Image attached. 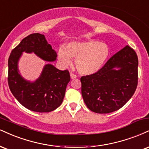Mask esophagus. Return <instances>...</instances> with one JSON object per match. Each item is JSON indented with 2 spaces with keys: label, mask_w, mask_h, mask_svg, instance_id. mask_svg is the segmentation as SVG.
<instances>
[{
  "label": "esophagus",
  "mask_w": 149,
  "mask_h": 149,
  "mask_svg": "<svg viewBox=\"0 0 149 149\" xmlns=\"http://www.w3.org/2000/svg\"><path fill=\"white\" fill-rule=\"evenodd\" d=\"M70 76H71V79H76L77 78V76L76 74H73V73H70Z\"/></svg>",
  "instance_id": "esophagus-1"
}]
</instances>
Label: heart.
I'll return each mask as SVG.
<instances>
[{
  "instance_id": "b5f03b06",
  "label": "heart",
  "mask_w": 149,
  "mask_h": 149,
  "mask_svg": "<svg viewBox=\"0 0 149 149\" xmlns=\"http://www.w3.org/2000/svg\"><path fill=\"white\" fill-rule=\"evenodd\" d=\"M110 54L106 44L96 40L69 43L66 48L61 46L57 52L59 62L64 67L71 64V58L76 59L78 71L83 75H91L102 67Z\"/></svg>"
}]
</instances>
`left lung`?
<instances>
[{"label":"left lung","instance_id":"left-lung-1","mask_svg":"<svg viewBox=\"0 0 149 149\" xmlns=\"http://www.w3.org/2000/svg\"><path fill=\"white\" fill-rule=\"evenodd\" d=\"M137 69L135 51L126 46L97 72L82 76V96L87 107L99 114L110 113L122 107L137 88Z\"/></svg>","mask_w":149,"mask_h":149}]
</instances>
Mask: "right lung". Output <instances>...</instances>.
Segmentation results:
<instances>
[{
    "mask_svg": "<svg viewBox=\"0 0 149 149\" xmlns=\"http://www.w3.org/2000/svg\"><path fill=\"white\" fill-rule=\"evenodd\" d=\"M23 52L34 53L47 62L56 60V52L48 44L45 36L33 33L25 37L12 50L8 59V85L17 101L34 112L53 111L63 101L66 88L70 81L69 71H61L47 64L39 78L35 82L28 81L21 76L18 69V62Z\"/></svg>",
    "mask_w": 149,
    "mask_h": 149,
    "instance_id": "1",
    "label": "right lung"
}]
</instances>
